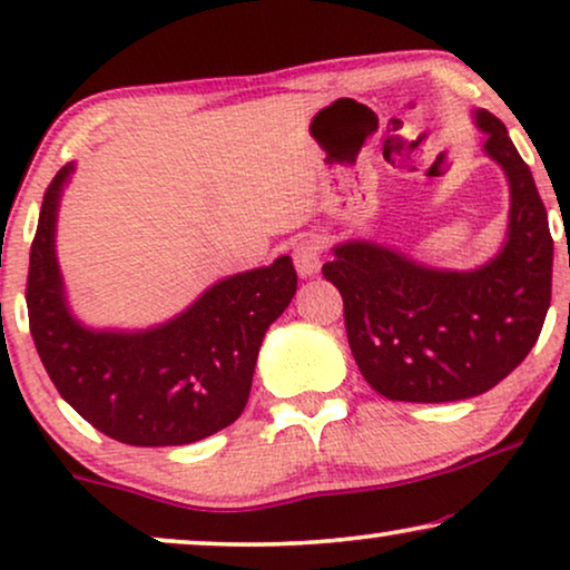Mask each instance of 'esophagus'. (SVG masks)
I'll use <instances>...</instances> for the list:
<instances>
[{"instance_id":"34e87169","label":"esophagus","mask_w":570,"mask_h":570,"mask_svg":"<svg viewBox=\"0 0 570 570\" xmlns=\"http://www.w3.org/2000/svg\"><path fill=\"white\" fill-rule=\"evenodd\" d=\"M293 262L301 277L318 275V269H322V240L303 238L301 244L293 248Z\"/></svg>"}]
</instances>
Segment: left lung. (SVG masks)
I'll return each mask as SVG.
<instances>
[{"label": "left lung", "instance_id": "1", "mask_svg": "<svg viewBox=\"0 0 570 570\" xmlns=\"http://www.w3.org/2000/svg\"><path fill=\"white\" fill-rule=\"evenodd\" d=\"M472 121L509 181V225L485 264L441 269L379 240L350 238L322 267L342 293L357 368L386 400L485 394L524 361L548 316L552 238L532 170L501 119L478 108Z\"/></svg>", "mask_w": 570, "mask_h": 570}]
</instances>
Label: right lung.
<instances>
[{"label":"right lung","mask_w":570,"mask_h":570,"mask_svg":"<svg viewBox=\"0 0 570 570\" xmlns=\"http://www.w3.org/2000/svg\"><path fill=\"white\" fill-rule=\"evenodd\" d=\"M75 163L43 194L30 246L28 318L53 386L92 428L129 446H184L236 423L264 334L291 306V256L207 287L147 330H98L75 316L57 259V220Z\"/></svg>","instance_id":"right-lung-1"}]
</instances>
